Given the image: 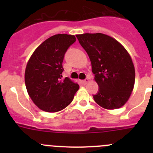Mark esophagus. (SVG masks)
<instances>
[{
	"label": "esophagus",
	"instance_id": "1",
	"mask_svg": "<svg viewBox=\"0 0 153 153\" xmlns=\"http://www.w3.org/2000/svg\"><path fill=\"white\" fill-rule=\"evenodd\" d=\"M89 82V78H86L85 80H84V81H83V83H84V84H88Z\"/></svg>",
	"mask_w": 153,
	"mask_h": 153
}]
</instances>
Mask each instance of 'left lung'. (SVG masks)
I'll list each match as a JSON object with an SVG mask.
<instances>
[{
    "mask_svg": "<svg viewBox=\"0 0 153 153\" xmlns=\"http://www.w3.org/2000/svg\"><path fill=\"white\" fill-rule=\"evenodd\" d=\"M88 54L94 80L99 92L95 102L106 109H115L127 102L134 88L135 72L126 49L117 40L102 33L76 35Z\"/></svg>",
    "mask_w": 153,
    "mask_h": 153,
    "instance_id": "8db88e82",
    "label": "left lung"
}]
</instances>
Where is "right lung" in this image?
<instances>
[{
	"label": "right lung",
	"instance_id": "add662e5",
	"mask_svg": "<svg viewBox=\"0 0 153 153\" xmlns=\"http://www.w3.org/2000/svg\"><path fill=\"white\" fill-rule=\"evenodd\" d=\"M75 41L72 35H53L36 48L27 62L26 87L32 101L41 110H62L72 102L79 89L77 83L62 76L64 54Z\"/></svg>",
	"mask_w": 153,
	"mask_h": 153
}]
</instances>
